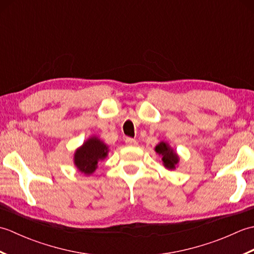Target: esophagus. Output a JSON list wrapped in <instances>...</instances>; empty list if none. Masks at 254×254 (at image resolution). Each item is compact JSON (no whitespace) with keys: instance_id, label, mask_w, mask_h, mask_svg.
Segmentation results:
<instances>
[{"instance_id":"34e87169","label":"esophagus","mask_w":254,"mask_h":254,"mask_svg":"<svg viewBox=\"0 0 254 254\" xmlns=\"http://www.w3.org/2000/svg\"><path fill=\"white\" fill-rule=\"evenodd\" d=\"M126 143H127V146H135V145H137L136 139H134L132 137H127L126 138Z\"/></svg>"}]
</instances>
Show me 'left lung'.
Returning a JSON list of instances; mask_svg holds the SVG:
<instances>
[{
	"instance_id": "obj_1",
	"label": "left lung",
	"mask_w": 254,
	"mask_h": 254,
	"mask_svg": "<svg viewBox=\"0 0 254 254\" xmlns=\"http://www.w3.org/2000/svg\"><path fill=\"white\" fill-rule=\"evenodd\" d=\"M156 152H157L159 155L163 156V161H164V165L167 167V168L169 169H174L175 166L178 163V156L177 154L172 150L168 145L166 143L161 142L160 144H158L157 146H156Z\"/></svg>"
}]
</instances>
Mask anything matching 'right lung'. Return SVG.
Instances as JSON below:
<instances>
[{"label":"right lung","instance_id":"1","mask_svg":"<svg viewBox=\"0 0 254 254\" xmlns=\"http://www.w3.org/2000/svg\"><path fill=\"white\" fill-rule=\"evenodd\" d=\"M108 147L100 139L91 137L78 148L74 156V163L80 172L90 175L97 168V164L107 156Z\"/></svg>","mask_w":254,"mask_h":254}]
</instances>
